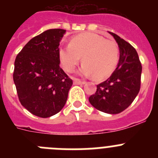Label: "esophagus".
Instances as JSON below:
<instances>
[{
    "label": "esophagus",
    "mask_w": 158,
    "mask_h": 158,
    "mask_svg": "<svg viewBox=\"0 0 158 158\" xmlns=\"http://www.w3.org/2000/svg\"><path fill=\"white\" fill-rule=\"evenodd\" d=\"M86 82L85 81H81L79 80V79H75L74 81H73V84L74 85H85Z\"/></svg>",
    "instance_id": "1"
}]
</instances>
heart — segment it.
Masks as SVG:
<instances>
[{
    "label": "heart",
    "mask_w": 158,
    "mask_h": 158,
    "mask_svg": "<svg viewBox=\"0 0 158 158\" xmlns=\"http://www.w3.org/2000/svg\"><path fill=\"white\" fill-rule=\"evenodd\" d=\"M82 58L80 74L104 78L115 70L119 59L117 43L94 33L78 35L72 38L68 46L58 48L60 63L66 72L72 73Z\"/></svg>",
    "instance_id": "1"
}]
</instances>
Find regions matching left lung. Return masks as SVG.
I'll return each instance as SVG.
<instances>
[{
	"label": "left lung",
	"mask_w": 158,
	"mask_h": 158,
	"mask_svg": "<svg viewBox=\"0 0 158 158\" xmlns=\"http://www.w3.org/2000/svg\"><path fill=\"white\" fill-rule=\"evenodd\" d=\"M109 33L119 49L118 65L108 79L99 84L89 100L99 111L118 114L127 108L139 94L142 68L136 50L116 34Z\"/></svg>",
	"instance_id": "obj_1"
}]
</instances>
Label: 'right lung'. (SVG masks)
Segmentation results:
<instances>
[{
  "instance_id": "obj_1",
  "label": "right lung",
  "mask_w": 158,
  "mask_h": 158,
  "mask_svg": "<svg viewBox=\"0 0 158 158\" xmlns=\"http://www.w3.org/2000/svg\"><path fill=\"white\" fill-rule=\"evenodd\" d=\"M65 31L50 29L32 38L15 60L13 81L19 100L36 116H52L66 103L73 81L60 67L58 58Z\"/></svg>"
}]
</instances>
